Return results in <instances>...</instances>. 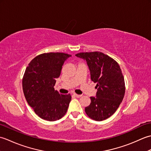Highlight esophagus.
<instances>
[{
	"instance_id": "34e87169",
	"label": "esophagus",
	"mask_w": 151,
	"mask_h": 151,
	"mask_svg": "<svg viewBox=\"0 0 151 151\" xmlns=\"http://www.w3.org/2000/svg\"><path fill=\"white\" fill-rule=\"evenodd\" d=\"M73 95H75L76 97H77V98H80V97H82V95H78V94H76V93H74Z\"/></svg>"
}]
</instances>
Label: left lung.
<instances>
[{
	"label": "left lung",
	"mask_w": 151,
	"mask_h": 151,
	"mask_svg": "<svg viewBox=\"0 0 151 151\" xmlns=\"http://www.w3.org/2000/svg\"><path fill=\"white\" fill-rule=\"evenodd\" d=\"M76 56L86 61L91 80L97 84L96 97H90L91 103L85 108L86 113L95 121L106 119L117 110L124 95V80L120 66L101 52H80Z\"/></svg>",
	"instance_id": "1"
}]
</instances>
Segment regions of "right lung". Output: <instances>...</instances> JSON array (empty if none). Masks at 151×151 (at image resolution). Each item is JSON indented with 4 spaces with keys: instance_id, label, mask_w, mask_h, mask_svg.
Returning <instances> with one entry per match:
<instances>
[{
    "instance_id": "obj_1",
    "label": "right lung",
    "mask_w": 151,
    "mask_h": 151,
    "mask_svg": "<svg viewBox=\"0 0 151 151\" xmlns=\"http://www.w3.org/2000/svg\"><path fill=\"white\" fill-rule=\"evenodd\" d=\"M63 52L43 53L28 64L22 78V89L26 100L38 116L54 121L63 117L71 95L60 94L54 90L62 65L69 57Z\"/></svg>"
}]
</instances>
